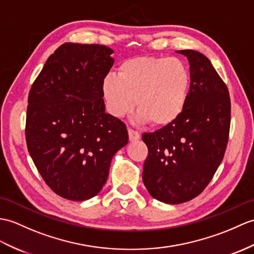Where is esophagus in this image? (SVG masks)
<instances>
[{
    "instance_id": "1",
    "label": "esophagus",
    "mask_w": 254,
    "mask_h": 254,
    "mask_svg": "<svg viewBox=\"0 0 254 254\" xmlns=\"http://www.w3.org/2000/svg\"><path fill=\"white\" fill-rule=\"evenodd\" d=\"M140 138V135L138 132L134 131V129L132 128H128V139L131 141H134V140H138Z\"/></svg>"
}]
</instances>
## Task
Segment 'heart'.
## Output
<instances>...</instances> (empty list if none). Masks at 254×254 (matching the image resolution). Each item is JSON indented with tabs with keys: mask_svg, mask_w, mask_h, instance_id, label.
Returning a JSON list of instances; mask_svg holds the SVG:
<instances>
[{
	"mask_svg": "<svg viewBox=\"0 0 254 254\" xmlns=\"http://www.w3.org/2000/svg\"><path fill=\"white\" fill-rule=\"evenodd\" d=\"M190 74L178 58L135 57L123 62L118 75L108 73L102 84L109 113L120 118L137 106V120L162 127L185 109Z\"/></svg>",
	"mask_w": 254,
	"mask_h": 254,
	"instance_id": "b5f03b06",
	"label": "heart"
}]
</instances>
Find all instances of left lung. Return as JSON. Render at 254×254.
<instances>
[{
    "label": "left lung",
    "instance_id": "1",
    "mask_svg": "<svg viewBox=\"0 0 254 254\" xmlns=\"http://www.w3.org/2000/svg\"><path fill=\"white\" fill-rule=\"evenodd\" d=\"M176 53L190 63L185 109L173 123L141 136L148 147L144 185L169 204L190 201L207 187L225 154L231 123L228 90L209 58L193 50Z\"/></svg>",
    "mask_w": 254,
    "mask_h": 254
}]
</instances>
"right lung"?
Masks as SVG:
<instances>
[{
    "label": "right lung",
    "instance_id": "obj_1",
    "mask_svg": "<svg viewBox=\"0 0 254 254\" xmlns=\"http://www.w3.org/2000/svg\"><path fill=\"white\" fill-rule=\"evenodd\" d=\"M113 53L105 45L64 43L29 93V154L47 186L72 201L102 190L111 159L128 141L125 123L105 111L102 84Z\"/></svg>",
    "mask_w": 254,
    "mask_h": 254
}]
</instances>
